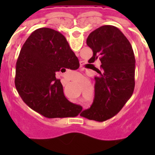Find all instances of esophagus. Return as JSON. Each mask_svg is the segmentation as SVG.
I'll use <instances>...</instances> for the list:
<instances>
[{
  "mask_svg": "<svg viewBox=\"0 0 155 155\" xmlns=\"http://www.w3.org/2000/svg\"><path fill=\"white\" fill-rule=\"evenodd\" d=\"M83 65V62H81V66Z\"/></svg>",
  "mask_w": 155,
  "mask_h": 155,
  "instance_id": "obj_1",
  "label": "esophagus"
}]
</instances>
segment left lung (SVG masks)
<instances>
[{
    "label": "left lung",
    "mask_w": 155,
    "mask_h": 155,
    "mask_svg": "<svg viewBox=\"0 0 155 155\" xmlns=\"http://www.w3.org/2000/svg\"><path fill=\"white\" fill-rule=\"evenodd\" d=\"M87 45L93 51L88 61H101L95 68L94 98L89 109L81 116L102 122L121 110L132 95L135 86V57L130 42L118 28L103 25L89 34Z\"/></svg>",
    "instance_id": "left-lung-1"
}]
</instances>
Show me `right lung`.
I'll list each match as a JSON object with an SVG mask.
<instances>
[{"mask_svg":"<svg viewBox=\"0 0 155 155\" xmlns=\"http://www.w3.org/2000/svg\"><path fill=\"white\" fill-rule=\"evenodd\" d=\"M79 61L65 37L49 28H38L24 43L16 63V89L25 103L46 118L74 117L81 105L64 94L59 71L77 70Z\"/></svg>","mask_w":155,"mask_h":155,"instance_id":"right-lung-1","label":"right lung"}]
</instances>
